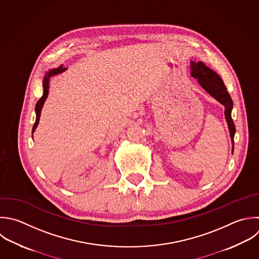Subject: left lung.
<instances>
[{
    "label": "left lung",
    "instance_id": "left-lung-1",
    "mask_svg": "<svg viewBox=\"0 0 259 259\" xmlns=\"http://www.w3.org/2000/svg\"><path fill=\"white\" fill-rule=\"evenodd\" d=\"M191 75L193 78L197 79L200 86L213 98H215L220 103L225 106V117L228 122L230 137L232 140V152L234 151V135H235V124L231 117V110L233 107V101L230 94L227 92V88L221 79V77L214 73L212 70L204 66L201 62L193 63L191 62Z\"/></svg>",
    "mask_w": 259,
    "mask_h": 259
}]
</instances>
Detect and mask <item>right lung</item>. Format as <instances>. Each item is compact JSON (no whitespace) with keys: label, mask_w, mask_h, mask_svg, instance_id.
<instances>
[{"label":"right lung","mask_w":259,"mask_h":259,"mask_svg":"<svg viewBox=\"0 0 259 259\" xmlns=\"http://www.w3.org/2000/svg\"><path fill=\"white\" fill-rule=\"evenodd\" d=\"M67 68H64L63 66L58 68V69H55V70H51L45 77L44 79V94L41 96V98L37 101L36 105H35V111H36V120L34 122V125L32 127V133H34L35 128L37 127L38 125V122H39V117H40V112H41V109H42V106L45 104V101L47 100L48 98V94H49V88H50V81H51V78L54 76V75H57V74H61L63 73Z\"/></svg>","instance_id":"1"}]
</instances>
